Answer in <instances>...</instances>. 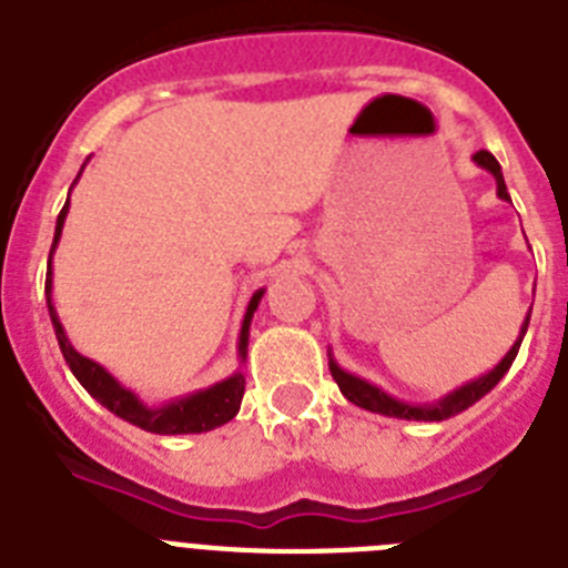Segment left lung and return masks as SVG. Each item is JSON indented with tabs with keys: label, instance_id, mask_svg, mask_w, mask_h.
I'll list each match as a JSON object with an SVG mask.
<instances>
[{
	"label": "left lung",
	"instance_id": "1",
	"mask_svg": "<svg viewBox=\"0 0 568 568\" xmlns=\"http://www.w3.org/2000/svg\"><path fill=\"white\" fill-rule=\"evenodd\" d=\"M471 159H475V164H480V168L489 170V173L495 175V182H498V195L504 199V202H509V193H506V182H504V173H500L498 159H495L489 150H478ZM526 327H529V315H526L524 327H520V335L515 338L511 349L500 358V364L495 366V369H489V373L480 375V378L469 381V384L458 386V389H453L449 395L435 400V404H404V400L386 395L384 389H378V386L369 384V381L341 369L333 358H329V373H333L335 384H338V389L344 393V398L353 400V404L361 406V409H369V413L389 415V418H404V420H446V418H453V415L464 413V409H469L475 400L484 398L491 386L498 384V381L509 373L511 361L518 358V349H520V341H524L526 335Z\"/></svg>",
	"mask_w": 568,
	"mask_h": 568
}]
</instances>
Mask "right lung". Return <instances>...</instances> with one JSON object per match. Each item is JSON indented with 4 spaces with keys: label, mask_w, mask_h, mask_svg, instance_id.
I'll list each match as a JSON object with an SVG mask.
<instances>
[{
    "label": "right lung",
    "mask_w": 568,
    "mask_h": 568,
    "mask_svg": "<svg viewBox=\"0 0 568 568\" xmlns=\"http://www.w3.org/2000/svg\"><path fill=\"white\" fill-rule=\"evenodd\" d=\"M68 204H70V195L57 219V235H53V247H50L44 293H48V313H50V321H53V329H57L59 349H62L64 361H68L70 373L77 375L79 384H82L84 389L99 400V404L108 406L110 413L124 418L128 424L139 426V429H148V433H155V435L210 433V429H215V426L233 420L235 413H239L241 398H244V375L241 373L230 375L227 381H219V384L210 386V389H202V393H193L187 395V398L173 400V404L148 406L135 398L130 389H124V386L119 384V381H115L104 366H99L97 361L84 358V355H79L77 349L70 346L62 321H59L57 310H53V301H50V290H53V250H57L59 235H62V227H64V219H68ZM261 295H264V290H258V293L250 298L247 313H244V321H241V335H239L241 358H247L250 321H253V313L255 307H258Z\"/></svg>",
    "instance_id": "right-lung-1"
}]
</instances>
